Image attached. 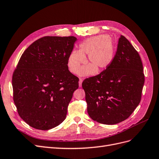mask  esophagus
I'll list each match as a JSON object with an SVG mask.
<instances>
[{
  "instance_id": "obj_1",
  "label": "esophagus",
  "mask_w": 159,
  "mask_h": 159,
  "mask_svg": "<svg viewBox=\"0 0 159 159\" xmlns=\"http://www.w3.org/2000/svg\"><path fill=\"white\" fill-rule=\"evenodd\" d=\"M82 82H83V80H82V79H80V80H79V87H81Z\"/></svg>"
}]
</instances>
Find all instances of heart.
<instances>
[{"mask_svg":"<svg viewBox=\"0 0 159 159\" xmlns=\"http://www.w3.org/2000/svg\"><path fill=\"white\" fill-rule=\"evenodd\" d=\"M86 55H89L91 64L86 65L80 70L81 76L94 75L98 70L108 67L114 57V45L112 38L107 35L91 37L80 43L79 51H72L68 58V67L72 74H76L82 65L85 62Z\"/></svg>","mask_w":159,"mask_h":159,"instance_id":"heart-1","label":"heart"}]
</instances>
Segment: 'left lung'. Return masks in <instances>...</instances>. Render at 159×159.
<instances>
[{
    "label": "left lung",
    "instance_id": "left-lung-1",
    "mask_svg": "<svg viewBox=\"0 0 159 159\" xmlns=\"http://www.w3.org/2000/svg\"><path fill=\"white\" fill-rule=\"evenodd\" d=\"M143 71L138 51L121 35L110 66L82 83L91 118L104 124H116L127 119L141 101L145 82Z\"/></svg>",
    "mask_w": 159,
    "mask_h": 159
}]
</instances>
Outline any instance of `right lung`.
<instances>
[{
	"label": "right lung",
	"instance_id": "add662e5",
	"mask_svg": "<svg viewBox=\"0 0 159 159\" xmlns=\"http://www.w3.org/2000/svg\"><path fill=\"white\" fill-rule=\"evenodd\" d=\"M76 41L74 36L44 37L21 55L12 76L13 98L20 116L32 128L48 130L65 120L79 87L67 64Z\"/></svg>",
	"mask_w": 159,
	"mask_h": 159
}]
</instances>
